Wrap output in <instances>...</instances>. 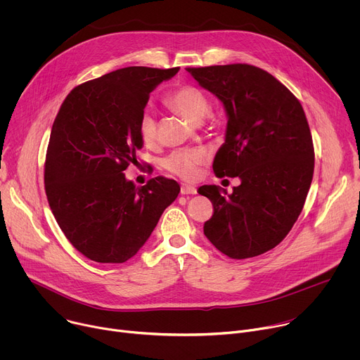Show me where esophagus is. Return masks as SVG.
I'll list each match as a JSON object with an SVG mask.
<instances>
[{"label":"esophagus","instance_id":"esophagus-1","mask_svg":"<svg viewBox=\"0 0 360 360\" xmlns=\"http://www.w3.org/2000/svg\"><path fill=\"white\" fill-rule=\"evenodd\" d=\"M181 193L182 195H195L196 193V188L192 185H182L181 186Z\"/></svg>","mask_w":360,"mask_h":360}]
</instances>
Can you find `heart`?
<instances>
[{
  "label": "heart",
  "mask_w": 360,
  "mask_h": 360,
  "mask_svg": "<svg viewBox=\"0 0 360 360\" xmlns=\"http://www.w3.org/2000/svg\"><path fill=\"white\" fill-rule=\"evenodd\" d=\"M165 101L169 108L193 124H199L211 110L207 94L189 84L172 89ZM138 132L145 145L155 143L158 136L157 120L150 111H145L141 115ZM207 150L202 148H179L171 150L162 158L161 167L181 179L191 181L196 176L199 168L207 162Z\"/></svg>",
  "instance_id": "heart-1"
}]
</instances>
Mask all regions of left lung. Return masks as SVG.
Returning <instances> with one entry per match:
<instances>
[{
  "label": "left lung",
  "mask_w": 360,
  "mask_h": 360,
  "mask_svg": "<svg viewBox=\"0 0 360 360\" xmlns=\"http://www.w3.org/2000/svg\"><path fill=\"white\" fill-rule=\"evenodd\" d=\"M186 71L221 99L228 115L214 172L240 179L231 195L217 185L198 189L214 205L203 233L232 259L262 255L289 233L312 184L315 150L304 111L282 82L258 67L229 64Z\"/></svg>",
  "instance_id": "left-lung-1"
}]
</instances>
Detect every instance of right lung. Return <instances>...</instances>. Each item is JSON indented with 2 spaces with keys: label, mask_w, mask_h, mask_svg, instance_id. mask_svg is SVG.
I'll return each mask as SVG.
<instances>
[{
  "label": "right lung",
  "mask_w": 360,
  "mask_h": 360,
  "mask_svg": "<svg viewBox=\"0 0 360 360\" xmlns=\"http://www.w3.org/2000/svg\"><path fill=\"white\" fill-rule=\"evenodd\" d=\"M179 68L127 67L75 86L51 129L45 193L72 246L99 264H124L142 248L181 188L165 176L135 186L124 171L142 148L149 94Z\"/></svg>",
  "instance_id": "right-lung-1"
}]
</instances>
